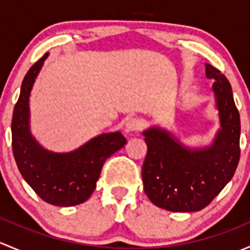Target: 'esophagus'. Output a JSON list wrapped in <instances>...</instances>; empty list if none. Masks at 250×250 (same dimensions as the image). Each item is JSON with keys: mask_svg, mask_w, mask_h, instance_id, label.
Wrapping results in <instances>:
<instances>
[{"mask_svg": "<svg viewBox=\"0 0 250 250\" xmlns=\"http://www.w3.org/2000/svg\"><path fill=\"white\" fill-rule=\"evenodd\" d=\"M143 127V121L139 117H130L125 123V129L127 132H138Z\"/></svg>", "mask_w": 250, "mask_h": 250, "instance_id": "1", "label": "esophagus"}]
</instances>
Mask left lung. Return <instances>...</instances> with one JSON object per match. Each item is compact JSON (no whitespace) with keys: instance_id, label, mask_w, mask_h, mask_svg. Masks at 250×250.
<instances>
[{"instance_id":"left-lung-1","label":"left lung","mask_w":250,"mask_h":250,"mask_svg":"<svg viewBox=\"0 0 250 250\" xmlns=\"http://www.w3.org/2000/svg\"><path fill=\"white\" fill-rule=\"evenodd\" d=\"M206 76L214 80L220 118V129L211 146L191 150L157 127L143 133L147 145L141 170L144 191L151 202L166 210L206 208L232 179L238 166L241 120L232 88L228 78L210 64H206Z\"/></svg>"}]
</instances>
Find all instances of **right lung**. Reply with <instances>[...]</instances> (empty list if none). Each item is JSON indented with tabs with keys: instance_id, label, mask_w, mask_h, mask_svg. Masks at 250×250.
Returning a JSON list of instances; mask_svg holds the SVG:
<instances>
[{
	"instance_id": "right-lung-1",
	"label": "right lung",
	"mask_w": 250,
	"mask_h": 250,
	"mask_svg": "<svg viewBox=\"0 0 250 250\" xmlns=\"http://www.w3.org/2000/svg\"><path fill=\"white\" fill-rule=\"evenodd\" d=\"M47 57L48 53L37 60L22 80L12 118V148L20 174L44 202L71 207L90 197L105 161L127 140L120 132L105 133L67 153L48 151L35 140L30 133L29 97Z\"/></svg>"
}]
</instances>
